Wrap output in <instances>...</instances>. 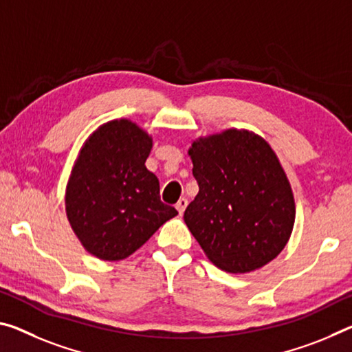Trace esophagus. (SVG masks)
I'll list each match as a JSON object with an SVG mask.
<instances>
[{
  "label": "esophagus",
  "instance_id": "obj_1",
  "mask_svg": "<svg viewBox=\"0 0 352 352\" xmlns=\"http://www.w3.org/2000/svg\"><path fill=\"white\" fill-rule=\"evenodd\" d=\"M186 206H188V200H186L185 197H183V199H180V200H178V202H177V205H175V208H177V211H178V213H180V214H183V213H185Z\"/></svg>",
  "mask_w": 352,
  "mask_h": 352
}]
</instances>
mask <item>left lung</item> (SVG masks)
Returning a JSON list of instances; mask_svg holds the SVG:
<instances>
[{
    "instance_id": "obj_1",
    "label": "left lung",
    "mask_w": 352,
    "mask_h": 352,
    "mask_svg": "<svg viewBox=\"0 0 352 352\" xmlns=\"http://www.w3.org/2000/svg\"><path fill=\"white\" fill-rule=\"evenodd\" d=\"M188 153L199 194L183 219L211 263L244 274L274 260L292 235L296 206L270 144L230 128L196 139Z\"/></svg>"
}]
</instances>
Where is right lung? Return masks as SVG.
I'll return each instance as SVG.
<instances>
[{
  "label": "right lung",
  "mask_w": 352,
  "mask_h": 352,
  "mask_svg": "<svg viewBox=\"0 0 352 352\" xmlns=\"http://www.w3.org/2000/svg\"><path fill=\"white\" fill-rule=\"evenodd\" d=\"M152 136L116 119L89 136L65 189V213L89 254L119 261L178 214L160 199V182L146 167Z\"/></svg>",
  "instance_id": "add662e5"
}]
</instances>
